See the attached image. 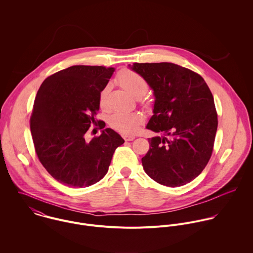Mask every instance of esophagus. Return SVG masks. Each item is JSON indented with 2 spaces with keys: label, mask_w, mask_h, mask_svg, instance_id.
Segmentation results:
<instances>
[{
  "label": "esophagus",
  "mask_w": 253,
  "mask_h": 253,
  "mask_svg": "<svg viewBox=\"0 0 253 253\" xmlns=\"http://www.w3.org/2000/svg\"><path fill=\"white\" fill-rule=\"evenodd\" d=\"M123 137H124V139H125L126 141H132V140L135 138L134 135H127V134L123 135Z\"/></svg>",
  "instance_id": "1"
}]
</instances>
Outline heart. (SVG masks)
Returning <instances> with one entry per match:
<instances>
[{
  "label": "heart",
  "instance_id": "1",
  "mask_svg": "<svg viewBox=\"0 0 253 253\" xmlns=\"http://www.w3.org/2000/svg\"><path fill=\"white\" fill-rule=\"evenodd\" d=\"M116 82L118 84L128 92L133 97L139 98L142 104L147 106L149 102L143 95L148 91L149 84L140 74L124 69L118 73L116 77ZM109 86H105L101 89L98 95V105L102 110L107 109V96H108ZM143 123V117L139 113H125L116 112L109 118V125L111 127L117 131L125 134H132L137 131L140 125Z\"/></svg>",
  "mask_w": 253,
  "mask_h": 253
}]
</instances>
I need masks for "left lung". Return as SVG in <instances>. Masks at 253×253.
I'll return each instance as SVG.
<instances>
[{
	"instance_id": "obj_1",
	"label": "left lung",
	"mask_w": 253,
	"mask_h": 253,
	"mask_svg": "<svg viewBox=\"0 0 253 253\" xmlns=\"http://www.w3.org/2000/svg\"><path fill=\"white\" fill-rule=\"evenodd\" d=\"M131 69L154 90V115L147 128L162 134L148 138L145 172L169 187L194 180L212 155L218 126L209 85L198 73L174 63L135 62Z\"/></svg>"
}]
</instances>
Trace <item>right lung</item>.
<instances>
[{"label":"right lung","instance_id":"1","mask_svg":"<svg viewBox=\"0 0 253 253\" xmlns=\"http://www.w3.org/2000/svg\"><path fill=\"white\" fill-rule=\"evenodd\" d=\"M114 70L71 66L47 77L37 92L30 118L37 156L46 171L66 186L83 188L101 180L115 150L125 142L111 128L85 140L90 126L103 128L104 122L95 119L98 95Z\"/></svg>","mask_w":253,"mask_h":253}]
</instances>
